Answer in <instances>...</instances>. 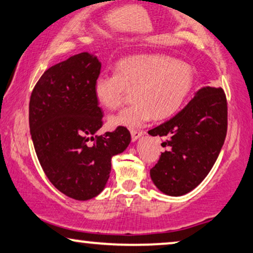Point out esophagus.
I'll return each mask as SVG.
<instances>
[{"mask_svg": "<svg viewBox=\"0 0 253 253\" xmlns=\"http://www.w3.org/2000/svg\"><path fill=\"white\" fill-rule=\"evenodd\" d=\"M144 135V131H141V130H131V138L132 142H136L139 137Z\"/></svg>", "mask_w": 253, "mask_h": 253, "instance_id": "esophagus-1", "label": "esophagus"}]
</instances>
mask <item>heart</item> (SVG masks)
Returning a JSON list of instances; mask_svg holds the SVG:
<instances>
[{
	"label": "heart",
	"instance_id": "heart-1",
	"mask_svg": "<svg viewBox=\"0 0 253 253\" xmlns=\"http://www.w3.org/2000/svg\"><path fill=\"white\" fill-rule=\"evenodd\" d=\"M193 86L189 64L164 55H137L122 60L116 74L101 75L93 82L97 102L107 109L120 108L133 91L135 102L110 116V126H142L155 116L164 120L179 110Z\"/></svg>",
	"mask_w": 253,
	"mask_h": 253
}]
</instances>
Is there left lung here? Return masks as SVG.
<instances>
[{"label":"left lung","mask_w":253,"mask_h":253,"mask_svg":"<svg viewBox=\"0 0 253 253\" xmlns=\"http://www.w3.org/2000/svg\"><path fill=\"white\" fill-rule=\"evenodd\" d=\"M227 130V104L222 88L203 86L183 110L149 130L164 137L167 151L150 170L156 188L172 197L197 188L212 169Z\"/></svg>","instance_id":"1"}]
</instances>
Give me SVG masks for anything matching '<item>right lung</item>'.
Returning a JSON list of instances; mask_svg holds the SVG:
<instances>
[{
  "label": "right lung",
  "mask_w": 253,
  "mask_h": 253,
  "mask_svg": "<svg viewBox=\"0 0 253 253\" xmlns=\"http://www.w3.org/2000/svg\"><path fill=\"white\" fill-rule=\"evenodd\" d=\"M101 67L95 54L71 56L45 70L30 96V135L41 167L58 191L76 201L103 191L111 158L131 141L124 126L95 135L103 124L93 93Z\"/></svg>",
  "instance_id": "1"
}]
</instances>
